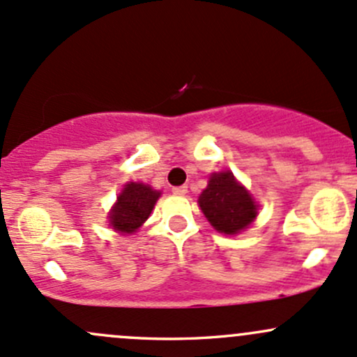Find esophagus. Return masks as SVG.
<instances>
[{
	"instance_id": "1",
	"label": "esophagus",
	"mask_w": 357,
	"mask_h": 357,
	"mask_svg": "<svg viewBox=\"0 0 357 357\" xmlns=\"http://www.w3.org/2000/svg\"><path fill=\"white\" fill-rule=\"evenodd\" d=\"M186 191H188V186H172V193L174 195H186Z\"/></svg>"
}]
</instances>
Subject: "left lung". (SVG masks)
Wrapping results in <instances>:
<instances>
[{"label": "left lung", "mask_w": 357, "mask_h": 357, "mask_svg": "<svg viewBox=\"0 0 357 357\" xmlns=\"http://www.w3.org/2000/svg\"><path fill=\"white\" fill-rule=\"evenodd\" d=\"M208 222L224 234H238L257 217V204L251 195L234 179L232 172H213L208 186L198 198Z\"/></svg>", "instance_id": "1"}]
</instances>
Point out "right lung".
<instances>
[{
    "instance_id": "add662e5",
    "label": "right lung",
    "mask_w": 357,
    "mask_h": 357,
    "mask_svg": "<svg viewBox=\"0 0 357 357\" xmlns=\"http://www.w3.org/2000/svg\"><path fill=\"white\" fill-rule=\"evenodd\" d=\"M159 197V191L144 183H128L111 210L109 224L119 232H135L149 219Z\"/></svg>"
}]
</instances>
